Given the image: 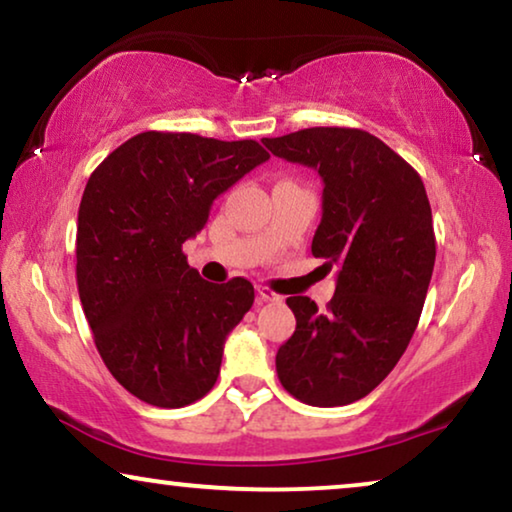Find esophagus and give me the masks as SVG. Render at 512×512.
I'll use <instances>...</instances> for the list:
<instances>
[{"mask_svg": "<svg viewBox=\"0 0 512 512\" xmlns=\"http://www.w3.org/2000/svg\"><path fill=\"white\" fill-rule=\"evenodd\" d=\"M256 293H258V298H261V300H282L279 293H275L270 289V286H263V284L256 286Z\"/></svg>", "mask_w": 512, "mask_h": 512, "instance_id": "1", "label": "esophagus"}]
</instances>
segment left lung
<instances>
[{
    "label": "left lung",
    "instance_id": "8db88e82",
    "mask_svg": "<svg viewBox=\"0 0 512 512\" xmlns=\"http://www.w3.org/2000/svg\"><path fill=\"white\" fill-rule=\"evenodd\" d=\"M275 156L324 179L312 254L338 268L326 310L286 298L296 331L277 352V375L314 408L368 396L415 333L436 263L431 205L415 167L359 128H307L265 137Z\"/></svg>",
    "mask_w": 512,
    "mask_h": 512
}]
</instances>
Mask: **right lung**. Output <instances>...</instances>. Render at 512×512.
Wrapping results in <instances>:
<instances>
[{
  "instance_id": "add662e5",
  "label": "right lung",
  "mask_w": 512,
  "mask_h": 512,
  "mask_svg": "<svg viewBox=\"0 0 512 512\" xmlns=\"http://www.w3.org/2000/svg\"><path fill=\"white\" fill-rule=\"evenodd\" d=\"M268 158L254 139L149 130L90 174L76 228L79 298L104 366L139 401L184 408L216 384L254 286L205 282L181 244L205 228L214 198Z\"/></svg>"
}]
</instances>
